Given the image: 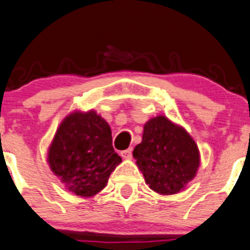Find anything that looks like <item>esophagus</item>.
Returning <instances> with one entry per match:
<instances>
[{
	"mask_svg": "<svg viewBox=\"0 0 250 250\" xmlns=\"http://www.w3.org/2000/svg\"><path fill=\"white\" fill-rule=\"evenodd\" d=\"M121 155H122L125 159H130L132 158V148L129 149H125V150H123L122 153H121Z\"/></svg>",
	"mask_w": 250,
	"mask_h": 250,
	"instance_id": "esophagus-1",
	"label": "esophagus"
}]
</instances>
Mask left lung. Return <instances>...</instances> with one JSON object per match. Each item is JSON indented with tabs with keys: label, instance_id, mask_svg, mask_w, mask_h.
<instances>
[{
	"label": "left lung",
	"instance_id": "1",
	"mask_svg": "<svg viewBox=\"0 0 250 250\" xmlns=\"http://www.w3.org/2000/svg\"><path fill=\"white\" fill-rule=\"evenodd\" d=\"M133 157L149 188L162 195L184 190L200 167L195 141L165 116H157L144 125L142 143L134 148Z\"/></svg>",
	"mask_w": 250,
	"mask_h": 250
}]
</instances>
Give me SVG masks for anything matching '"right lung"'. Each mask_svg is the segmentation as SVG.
Returning a JSON list of instances; mask_svg holds the SVG:
<instances>
[{
    "label": "right lung",
    "mask_w": 250,
    "mask_h": 250,
    "mask_svg": "<svg viewBox=\"0 0 250 250\" xmlns=\"http://www.w3.org/2000/svg\"><path fill=\"white\" fill-rule=\"evenodd\" d=\"M121 162L112 146L108 123L92 109L66 116L48 150L51 171L67 190L81 197L100 192Z\"/></svg>",
    "instance_id": "1"
}]
</instances>
